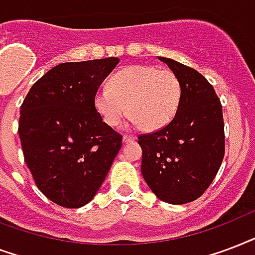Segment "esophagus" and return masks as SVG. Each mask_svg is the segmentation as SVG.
Instances as JSON below:
<instances>
[{"label": "esophagus", "mask_w": 255, "mask_h": 255, "mask_svg": "<svg viewBox=\"0 0 255 255\" xmlns=\"http://www.w3.org/2000/svg\"><path fill=\"white\" fill-rule=\"evenodd\" d=\"M134 139H135V137H134V135H124V137H122V141H124V143H130V142H133Z\"/></svg>", "instance_id": "34e87169"}]
</instances>
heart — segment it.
Wrapping results in <instances>:
<instances>
[{
  "mask_svg": "<svg viewBox=\"0 0 255 255\" xmlns=\"http://www.w3.org/2000/svg\"><path fill=\"white\" fill-rule=\"evenodd\" d=\"M181 96V82L171 70L131 65L110 78L109 89L97 90L93 105L106 125L117 126L128 112L133 125L157 131L174 120Z\"/></svg>",
  "mask_w": 255,
  "mask_h": 255,
  "instance_id": "heart-1",
  "label": "heart"
}]
</instances>
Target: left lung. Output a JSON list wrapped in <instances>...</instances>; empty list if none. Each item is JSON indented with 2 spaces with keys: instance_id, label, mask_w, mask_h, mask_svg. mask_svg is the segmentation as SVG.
Segmentation results:
<instances>
[{
  "instance_id": "8db88e82",
  "label": "left lung",
  "mask_w": 255,
  "mask_h": 255,
  "mask_svg": "<svg viewBox=\"0 0 255 255\" xmlns=\"http://www.w3.org/2000/svg\"><path fill=\"white\" fill-rule=\"evenodd\" d=\"M158 58L178 77L182 96L166 128L138 137L141 173L157 198L183 205L205 193L224 159L222 106L202 74L171 58Z\"/></svg>"
}]
</instances>
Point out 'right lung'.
Masks as SVG:
<instances>
[{
  "instance_id": "obj_1",
  "label": "right lung",
  "mask_w": 255,
  "mask_h": 255,
  "mask_svg": "<svg viewBox=\"0 0 255 255\" xmlns=\"http://www.w3.org/2000/svg\"><path fill=\"white\" fill-rule=\"evenodd\" d=\"M118 62L109 57L57 65L22 102L18 134L23 158L41 193L60 206L78 209L90 202L121 149L122 135L93 105Z\"/></svg>"
}]
</instances>
